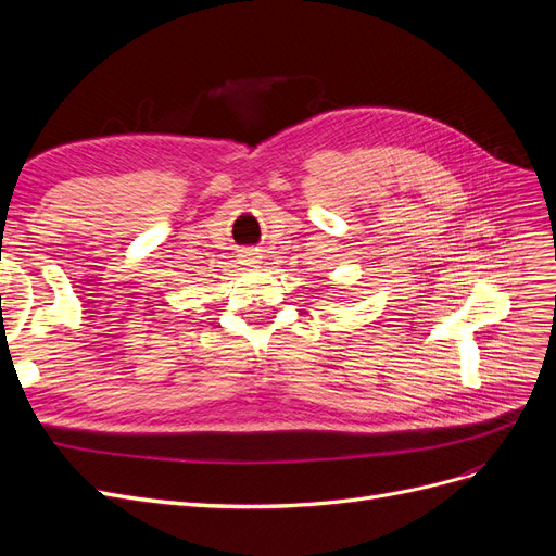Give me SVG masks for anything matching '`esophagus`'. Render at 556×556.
<instances>
[{
	"label": "esophagus",
	"mask_w": 556,
	"mask_h": 556,
	"mask_svg": "<svg viewBox=\"0 0 556 556\" xmlns=\"http://www.w3.org/2000/svg\"><path fill=\"white\" fill-rule=\"evenodd\" d=\"M241 262L248 264V266H255V264L262 262V255H260L257 250H243L241 252Z\"/></svg>",
	"instance_id": "1"
}]
</instances>
